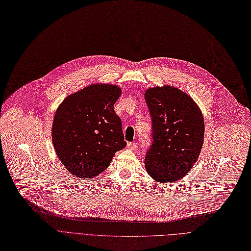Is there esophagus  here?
Returning a JSON list of instances; mask_svg holds the SVG:
<instances>
[{
    "label": "esophagus",
    "mask_w": 251,
    "mask_h": 251,
    "mask_svg": "<svg viewBox=\"0 0 251 251\" xmlns=\"http://www.w3.org/2000/svg\"><path fill=\"white\" fill-rule=\"evenodd\" d=\"M137 143L136 142H129V143H127V148L129 149V150H135V149H137Z\"/></svg>",
    "instance_id": "34e87169"
}]
</instances>
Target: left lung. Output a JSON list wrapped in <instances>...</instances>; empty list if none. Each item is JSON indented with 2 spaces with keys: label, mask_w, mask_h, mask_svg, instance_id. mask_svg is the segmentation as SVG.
Here are the masks:
<instances>
[{
  "label": "left lung",
  "mask_w": 251,
  "mask_h": 251,
  "mask_svg": "<svg viewBox=\"0 0 251 251\" xmlns=\"http://www.w3.org/2000/svg\"><path fill=\"white\" fill-rule=\"evenodd\" d=\"M144 97L153 129L145 169L156 182L180 180L192 170L203 146V115L188 94L173 86L149 88Z\"/></svg>",
  "instance_id": "1"
}]
</instances>
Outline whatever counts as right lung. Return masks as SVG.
Returning a JSON list of instances; mask_svg holds the SVG:
<instances>
[{"instance_id": "add662e5", "label": "right lung", "mask_w": 251, "mask_h": 251, "mask_svg": "<svg viewBox=\"0 0 251 251\" xmlns=\"http://www.w3.org/2000/svg\"><path fill=\"white\" fill-rule=\"evenodd\" d=\"M121 95V87L92 83L58 106L52 141L59 160L71 175L82 178L100 175L126 147L122 121L113 109Z\"/></svg>"}]
</instances>
